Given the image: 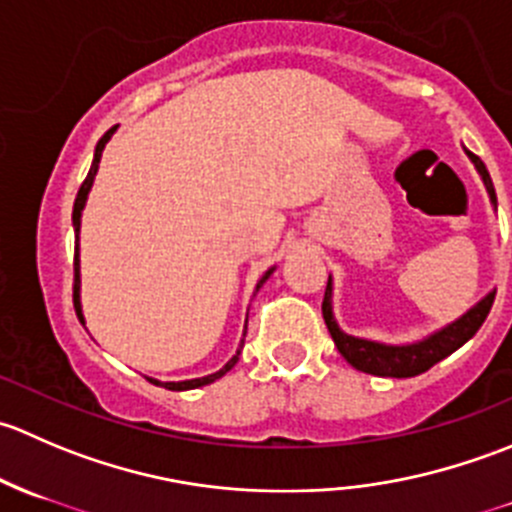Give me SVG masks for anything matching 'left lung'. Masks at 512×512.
<instances>
[{"mask_svg":"<svg viewBox=\"0 0 512 512\" xmlns=\"http://www.w3.org/2000/svg\"><path fill=\"white\" fill-rule=\"evenodd\" d=\"M466 156L471 158V163L476 165L480 180L485 185V193H488L490 205L493 210H498V198H495V188L493 180H490L488 168L478 156H473L468 148H463ZM334 280L329 275L327 282V292H324V302H322V314L324 322H327L329 334H332L334 344H337L339 354L354 366V369L364 371V374H374V376H394V379H406V376H418L423 371L431 369L433 364H438L441 359H446L448 354H453L456 349H461L473 334L478 332L480 324L485 322L488 317L490 307H493L495 299V289H490L485 297H480L471 309L461 314L458 319L448 322L446 327L436 329L428 337L418 339V342H409V344H386V342H374V339H364V337H354V334H347L339 322L334 319Z\"/></svg>","mask_w":512,"mask_h":512,"instance_id":"left-lung-1","label":"left lung"}]
</instances>
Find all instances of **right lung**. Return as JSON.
<instances>
[{
  "label": "right lung",
  "mask_w": 512,
  "mask_h": 512,
  "mask_svg": "<svg viewBox=\"0 0 512 512\" xmlns=\"http://www.w3.org/2000/svg\"><path fill=\"white\" fill-rule=\"evenodd\" d=\"M118 126H113L111 131L103 133L101 141L96 143V151H94V163H91V170L89 175H86V180L81 183L79 188V195H76V203H74V215H71V225H74V235H76V262H74V270H76V294H74V304H76V314H79V319H84V307H81V260H79V232H81V215H84V208H86V200H89V193L91 188H94V180H96V173H98V163H101V156H103V148H106V143L111 141V136L116 133ZM277 267H270V270L265 272V275L260 277V282H257L255 287V294L260 292V287L265 285L267 280H270V275L275 272ZM245 332H247V322H245ZM245 332H242V337H245ZM242 344H245V339H240V347H237V352L232 354V359L227 361L223 369H218L215 374H208V376H200V379H185V381H158V379H148L153 381L156 386H165V389L170 391H188V389H198V386H205V384H213V381H218L220 376H225L227 371L232 369V366L237 364V359H240V352H242Z\"/></svg>",
  "instance_id": "1"
}]
</instances>
